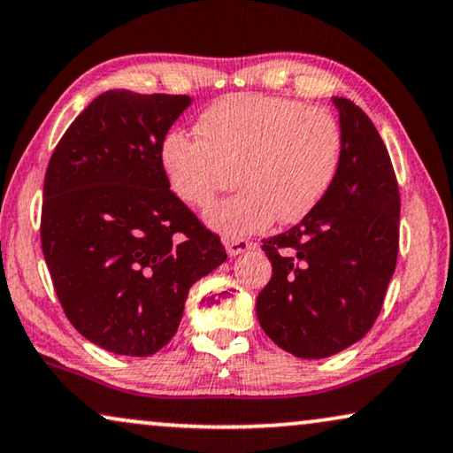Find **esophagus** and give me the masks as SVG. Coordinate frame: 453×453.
Wrapping results in <instances>:
<instances>
[{
	"label": "esophagus",
	"mask_w": 453,
	"mask_h": 453,
	"mask_svg": "<svg viewBox=\"0 0 453 453\" xmlns=\"http://www.w3.org/2000/svg\"><path fill=\"white\" fill-rule=\"evenodd\" d=\"M223 246H226L227 255L230 257H236L240 253H246V250L255 249V242H250V240H244V238H223Z\"/></svg>",
	"instance_id": "obj_1"
}]
</instances>
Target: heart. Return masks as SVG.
I'll use <instances>...</instances> for the list:
<instances>
[{"mask_svg":"<svg viewBox=\"0 0 453 453\" xmlns=\"http://www.w3.org/2000/svg\"><path fill=\"white\" fill-rule=\"evenodd\" d=\"M196 131L198 137L171 131L160 165L171 192L190 207H207L236 181L244 186L204 213L223 236L261 232L276 219H305L339 173V123L296 100L227 96L203 112Z\"/></svg>","mask_w":453,"mask_h":453,"instance_id":"b5f03b06","label":"heart"}]
</instances>
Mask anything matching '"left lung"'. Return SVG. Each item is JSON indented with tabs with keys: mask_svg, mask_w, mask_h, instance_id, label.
I'll use <instances>...</instances> for the list:
<instances>
[{
	"mask_svg": "<svg viewBox=\"0 0 453 453\" xmlns=\"http://www.w3.org/2000/svg\"><path fill=\"white\" fill-rule=\"evenodd\" d=\"M341 165L313 213L263 240L273 273L257 318L280 349L322 359L364 339L379 318L399 250V188L385 142L362 108L332 98Z\"/></svg>",
	"mask_w": 453,
	"mask_h": 453,
	"instance_id": "8db88e82",
	"label": "left lung"
}]
</instances>
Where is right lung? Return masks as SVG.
Listing matches in <instances>:
<instances>
[{
  "instance_id": "obj_1",
  "label": "right lung",
  "mask_w": 453,
  "mask_h": 453,
  "mask_svg": "<svg viewBox=\"0 0 453 453\" xmlns=\"http://www.w3.org/2000/svg\"><path fill=\"white\" fill-rule=\"evenodd\" d=\"M188 96L111 89L79 114L43 181L42 249L68 322L106 351L173 339L190 286L227 259L169 190L160 146Z\"/></svg>"
}]
</instances>
